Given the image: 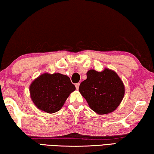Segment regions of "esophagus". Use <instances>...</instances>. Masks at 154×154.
Listing matches in <instances>:
<instances>
[{"instance_id": "esophagus-1", "label": "esophagus", "mask_w": 154, "mask_h": 154, "mask_svg": "<svg viewBox=\"0 0 154 154\" xmlns=\"http://www.w3.org/2000/svg\"><path fill=\"white\" fill-rule=\"evenodd\" d=\"M75 88H76V89L78 90L79 89V86H80V83H76V84L75 85Z\"/></svg>"}]
</instances>
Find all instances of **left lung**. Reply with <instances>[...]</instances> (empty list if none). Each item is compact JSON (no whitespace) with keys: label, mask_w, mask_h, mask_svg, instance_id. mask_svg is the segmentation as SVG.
I'll list each match as a JSON object with an SVG mask.
<instances>
[{"label":"left lung","mask_w":154,"mask_h":154,"mask_svg":"<svg viewBox=\"0 0 154 154\" xmlns=\"http://www.w3.org/2000/svg\"><path fill=\"white\" fill-rule=\"evenodd\" d=\"M87 79L80 83L79 91L91 109L99 115L114 111L125 94V87L117 73L104 68L102 72L90 69Z\"/></svg>","instance_id":"1"}]
</instances>
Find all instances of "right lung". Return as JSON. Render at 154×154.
<instances>
[{
  "mask_svg": "<svg viewBox=\"0 0 154 154\" xmlns=\"http://www.w3.org/2000/svg\"><path fill=\"white\" fill-rule=\"evenodd\" d=\"M75 87L66 75L44 73L36 78L29 87L31 98L37 108L48 113L56 112Z\"/></svg>",
  "mask_w": 154,
  "mask_h": 154,
  "instance_id": "1",
  "label": "right lung"
}]
</instances>
